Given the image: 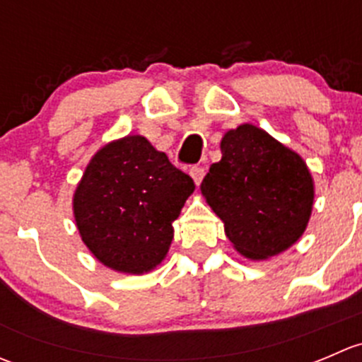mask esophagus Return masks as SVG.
Masks as SVG:
<instances>
[{"label":"esophagus","instance_id":"obj_1","mask_svg":"<svg viewBox=\"0 0 362 362\" xmlns=\"http://www.w3.org/2000/svg\"><path fill=\"white\" fill-rule=\"evenodd\" d=\"M204 166H199V164H196V166H192L191 168V177L194 178V182L196 184H202V180H203V177H204Z\"/></svg>","mask_w":362,"mask_h":362}]
</instances>
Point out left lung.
I'll list each match as a JSON object with an SVG mask.
<instances>
[{
    "mask_svg": "<svg viewBox=\"0 0 362 362\" xmlns=\"http://www.w3.org/2000/svg\"><path fill=\"white\" fill-rule=\"evenodd\" d=\"M221 151L202 192L224 222L229 242L250 259L289 249L312 214L313 182L306 164L252 124L226 133Z\"/></svg>",
    "mask_w": 362,
    "mask_h": 362,
    "instance_id": "1",
    "label": "left lung"
}]
</instances>
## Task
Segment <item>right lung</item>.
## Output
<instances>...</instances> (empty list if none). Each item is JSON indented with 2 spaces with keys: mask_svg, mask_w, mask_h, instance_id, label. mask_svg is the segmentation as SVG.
Wrapping results in <instances>:
<instances>
[{
  "mask_svg": "<svg viewBox=\"0 0 362 362\" xmlns=\"http://www.w3.org/2000/svg\"><path fill=\"white\" fill-rule=\"evenodd\" d=\"M194 187L147 138L108 144L89 163L73 199L83 243L108 268L151 272L170 249L171 222Z\"/></svg>",
  "mask_w": 362,
  "mask_h": 362,
  "instance_id": "1",
  "label": "right lung"
}]
</instances>
